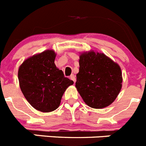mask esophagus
<instances>
[{
  "label": "esophagus",
  "mask_w": 146,
  "mask_h": 146,
  "mask_svg": "<svg viewBox=\"0 0 146 146\" xmlns=\"http://www.w3.org/2000/svg\"><path fill=\"white\" fill-rule=\"evenodd\" d=\"M70 78L71 80H72L74 81V82H76V78H75V76L74 75V74H72V75L70 76Z\"/></svg>",
  "instance_id": "obj_1"
}]
</instances>
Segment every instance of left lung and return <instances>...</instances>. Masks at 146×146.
<instances>
[{"label":"left lung","mask_w":146,"mask_h":146,"mask_svg":"<svg viewBox=\"0 0 146 146\" xmlns=\"http://www.w3.org/2000/svg\"><path fill=\"white\" fill-rule=\"evenodd\" d=\"M75 86L87 105L106 108L116 99L122 87L121 67L104 53L89 51L80 55Z\"/></svg>","instance_id":"8db88e82"}]
</instances>
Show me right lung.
<instances>
[{"label":"right lung","mask_w":146,"mask_h":146,"mask_svg":"<svg viewBox=\"0 0 146 146\" xmlns=\"http://www.w3.org/2000/svg\"><path fill=\"white\" fill-rule=\"evenodd\" d=\"M55 56L53 50H45L28 58L18 69L23 95L33 108L44 113L57 109L64 93L74 83L56 67Z\"/></svg>","instance_id":"add662e5"}]
</instances>
